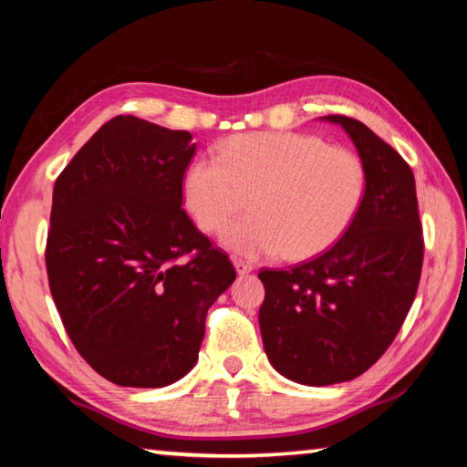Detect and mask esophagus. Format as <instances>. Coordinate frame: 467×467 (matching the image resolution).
Wrapping results in <instances>:
<instances>
[{
    "label": "esophagus",
    "mask_w": 467,
    "mask_h": 467,
    "mask_svg": "<svg viewBox=\"0 0 467 467\" xmlns=\"http://www.w3.org/2000/svg\"><path fill=\"white\" fill-rule=\"evenodd\" d=\"M234 270L239 275H247L253 272V265L249 262H243V259H234Z\"/></svg>",
    "instance_id": "34e87169"
}]
</instances>
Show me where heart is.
Wrapping results in <instances>:
<instances>
[{"mask_svg": "<svg viewBox=\"0 0 467 467\" xmlns=\"http://www.w3.org/2000/svg\"><path fill=\"white\" fill-rule=\"evenodd\" d=\"M362 195L360 158L311 133H243L185 175L187 208L205 233L223 231L249 197L251 214L223 236L228 249L247 257L319 255L342 239Z\"/></svg>", "mask_w": 467, "mask_h": 467, "instance_id": "heart-1", "label": "heart"}]
</instances>
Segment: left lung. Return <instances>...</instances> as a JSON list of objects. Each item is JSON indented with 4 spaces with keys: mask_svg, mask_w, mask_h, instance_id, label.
Wrapping results in <instances>:
<instances>
[{
    "mask_svg": "<svg viewBox=\"0 0 467 467\" xmlns=\"http://www.w3.org/2000/svg\"><path fill=\"white\" fill-rule=\"evenodd\" d=\"M342 125L365 167V195L334 247L290 270H262L259 309L272 367L290 381H352L383 357L414 303L424 241L414 172L365 123Z\"/></svg>",
    "mask_w": 467,
    "mask_h": 467,
    "instance_id": "left-lung-1",
    "label": "left lung"
}]
</instances>
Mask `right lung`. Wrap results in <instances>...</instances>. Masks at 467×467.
<instances>
[{"label":"right lung","instance_id":"add662e5","mask_svg":"<svg viewBox=\"0 0 467 467\" xmlns=\"http://www.w3.org/2000/svg\"><path fill=\"white\" fill-rule=\"evenodd\" d=\"M193 154L189 131L119 115L55 181L49 288L76 350L110 383L167 387L185 377L208 309L236 278L181 208Z\"/></svg>","mask_w":467,"mask_h":467}]
</instances>
